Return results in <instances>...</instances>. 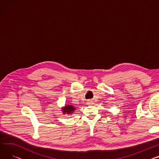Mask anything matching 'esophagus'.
I'll return each instance as SVG.
<instances>
[{
  "mask_svg": "<svg viewBox=\"0 0 159 159\" xmlns=\"http://www.w3.org/2000/svg\"><path fill=\"white\" fill-rule=\"evenodd\" d=\"M93 103V102L91 101V100H89L88 102V104H89V105H91Z\"/></svg>",
  "mask_w": 159,
  "mask_h": 159,
  "instance_id": "34e87169",
  "label": "esophagus"
}]
</instances>
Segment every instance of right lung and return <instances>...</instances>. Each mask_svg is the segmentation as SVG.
Segmentation results:
<instances>
[{
  "instance_id": "1",
  "label": "right lung",
  "mask_w": 159,
  "mask_h": 159,
  "mask_svg": "<svg viewBox=\"0 0 159 159\" xmlns=\"http://www.w3.org/2000/svg\"><path fill=\"white\" fill-rule=\"evenodd\" d=\"M61 111L62 112V113L64 114H72L74 111H75L76 110L75 107L73 106V105H67L66 104L65 105V107H62L61 108Z\"/></svg>"
}]
</instances>
